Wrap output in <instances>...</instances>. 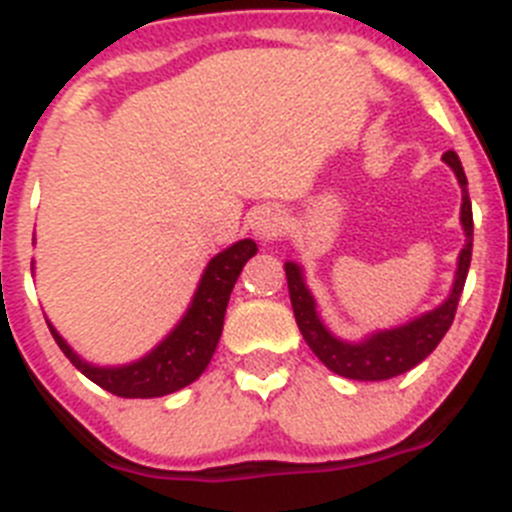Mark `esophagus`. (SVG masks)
I'll use <instances>...</instances> for the list:
<instances>
[{"mask_svg":"<svg viewBox=\"0 0 512 512\" xmlns=\"http://www.w3.org/2000/svg\"><path fill=\"white\" fill-rule=\"evenodd\" d=\"M251 228H253V233L259 235V238H277L284 228L282 212L271 210V207H264V210L256 212Z\"/></svg>","mask_w":512,"mask_h":512,"instance_id":"34e87169","label":"esophagus"}]
</instances>
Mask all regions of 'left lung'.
<instances>
[{"label":"left lung","mask_w":512,"mask_h":512,"mask_svg":"<svg viewBox=\"0 0 512 512\" xmlns=\"http://www.w3.org/2000/svg\"><path fill=\"white\" fill-rule=\"evenodd\" d=\"M443 164L454 171L456 182L461 187V228H464V235H467V243H464L459 261H456V274L449 297L438 307L423 312V315L408 320V323L395 325V328L374 330V333L364 336L361 341H343L336 333H330L323 320H320L318 302H315L310 287H307L302 266L297 261L284 264L289 300H292V310H295V320L300 325L302 338L312 348V354L318 356L330 372L348 379H359V382H382V379L405 374L413 366H418L425 356L433 354V348L441 343L446 330L454 323L456 305H459V297L464 292V282H467L469 274V264H472L474 220L472 202H469L467 192V174H464L459 156L454 151H446L443 153Z\"/></svg>","instance_id":"obj_1"}]
</instances>
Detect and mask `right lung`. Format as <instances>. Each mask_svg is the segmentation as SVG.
<instances>
[{
  "instance_id": "obj_1",
  "label": "right lung",
  "mask_w": 512,
  "mask_h": 512,
  "mask_svg": "<svg viewBox=\"0 0 512 512\" xmlns=\"http://www.w3.org/2000/svg\"><path fill=\"white\" fill-rule=\"evenodd\" d=\"M256 251H259L256 243L251 238H243L212 256L210 264L202 271L200 284L194 289V297L182 320L166 333L164 341L130 364L99 366L81 359L66 343V338L53 328L51 320H45V323L51 328L66 359L102 390L117 397H140V400L171 395V392L184 390L194 379H200V374L210 364L220 333H223L230 292L241 277L246 261L256 256Z\"/></svg>"
}]
</instances>
